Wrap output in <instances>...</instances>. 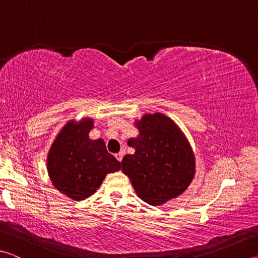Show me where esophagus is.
I'll use <instances>...</instances> for the list:
<instances>
[{
  "label": "esophagus",
  "mask_w": 258,
  "mask_h": 258,
  "mask_svg": "<svg viewBox=\"0 0 258 258\" xmlns=\"http://www.w3.org/2000/svg\"><path fill=\"white\" fill-rule=\"evenodd\" d=\"M115 157H116L117 160L121 161V159H123V152H118V154L115 155Z\"/></svg>",
  "instance_id": "obj_1"
}]
</instances>
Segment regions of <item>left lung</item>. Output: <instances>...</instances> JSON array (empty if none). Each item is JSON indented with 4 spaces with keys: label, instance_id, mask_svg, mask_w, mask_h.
Returning a JSON list of instances; mask_svg holds the SVG:
<instances>
[{
    "label": "left lung",
    "instance_id": "8db88e82",
    "mask_svg": "<svg viewBox=\"0 0 258 258\" xmlns=\"http://www.w3.org/2000/svg\"><path fill=\"white\" fill-rule=\"evenodd\" d=\"M137 126L140 137L127 142L135 152L124 157L121 169L143 202L161 205L190 184L195 157L180 128L163 113L143 116Z\"/></svg>",
    "mask_w": 258,
    "mask_h": 258
}]
</instances>
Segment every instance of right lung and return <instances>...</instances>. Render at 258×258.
<instances>
[{
  "mask_svg": "<svg viewBox=\"0 0 258 258\" xmlns=\"http://www.w3.org/2000/svg\"><path fill=\"white\" fill-rule=\"evenodd\" d=\"M92 126L91 119L68 123L47 156V171L53 185L75 200L94 194L108 173L120 169V163L107 151L101 139H89Z\"/></svg>",
  "mask_w": 258,
  "mask_h": 258,
  "instance_id": "obj_1",
  "label": "right lung"
}]
</instances>
